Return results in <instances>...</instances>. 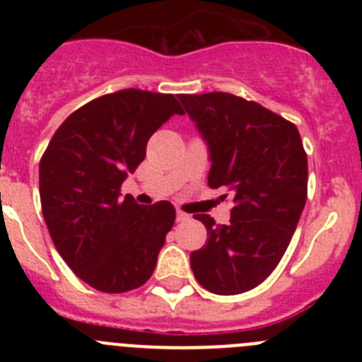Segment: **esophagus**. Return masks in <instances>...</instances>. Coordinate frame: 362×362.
I'll use <instances>...</instances> for the list:
<instances>
[{"label":"esophagus","instance_id":"esophagus-1","mask_svg":"<svg viewBox=\"0 0 362 362\" xmlns=\"http://www.w3.org/2000/svg\"><path fill=\"white\" fill-rule=\"evenodd\" d=\"M175 219H177V221H187L188 219V214H185L183 210H177V212H175Z\"/></svg>","mask_w":362,"mask_h":362}]
</instances>
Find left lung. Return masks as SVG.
<instances>
[{"instance_id": "obj_1", "label": "left lung", "mask_w": 362, "mask_h": 362, "mask_svg": "<svg viewBox=\"0 0 362 362\" xmlns=\"http://www.w3.org/2000/svg\"><path fill=\"white\" fill-rule=\"evenodd\" d=\"M179 101L209 145V187L233 201L228 225L196 216L209 238L190 254L192 272L209 292L238 296L263 283L288 248L306 203V152L296 124L255 101L226 92Z\"/></svg>"}]
</instances>
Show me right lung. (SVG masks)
<instances>
[{"label": "right lung", "mask_w": 362, "mask_h": 362, "mask_svg": "<svg viewBox=\"0 0 362 362\" xmlns=\"http://www.w3.org/2000/svg\"><path fill=\"white\" fill-rule=\"evenodd\" d=\"M183 114L172 94L127 90L83 105L62 123L40 161V196L54 246L70 270L107 293L139 288L175 221L174 204L121 199L150 136Z\"/></svg>", "instance_id": "obj_1"}]
</instances>
